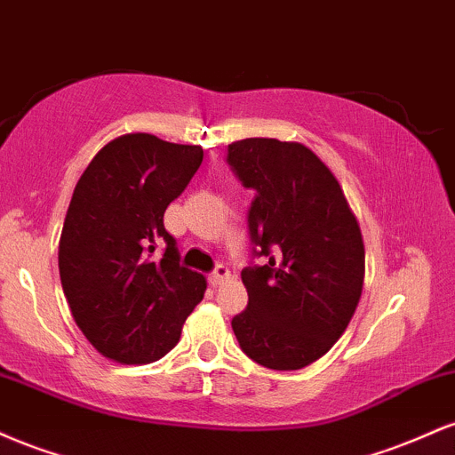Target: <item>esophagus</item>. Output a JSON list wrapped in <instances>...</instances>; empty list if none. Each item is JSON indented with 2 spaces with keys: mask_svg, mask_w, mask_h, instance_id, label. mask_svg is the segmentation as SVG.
<instances>
[{
  "mask_svg": "<svg viewBox=\"0 0 455 455\" xmlns=\"http://www.w3.org/2000/svg\"><path fill=\"white\" fill-rule=\"evenodd\" d=\"M228 275H231V274H228V269L224 267V265H218V267L210 274V284L212 286H220L222 282L228 278Z\"/></svg>",
  "mask_w": 455,
  "mask_h": 455,
  "instance_id": "1",
  "label": "esophagus"
}]
</instances>
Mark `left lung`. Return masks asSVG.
I'll return each instance as SVG.
<instances>
[{
  "mask_svg": "<svg viewBox=\"0 0 455 455\" xmlns=\"http://www.w3.org/2000/svg\"><path fill=\"white\" fill-rule=\"evenodd\" d=\"M227 162L254 190V257L242 271L248 307L233 316L239 347L271 370H299L342 336L363 289L362 231L340 184L312 149L278 139L228 145Z\"/></svg>",
  "mask_w": 455,
  "mask_h": 455,
  "instance_id": "8db88e82",
  "label": "left lung"
}]
</instances>
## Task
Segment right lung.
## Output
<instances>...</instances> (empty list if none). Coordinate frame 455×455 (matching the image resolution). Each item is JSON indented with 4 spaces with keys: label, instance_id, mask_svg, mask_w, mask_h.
Returning a JSON list of instances; mask_svg holds the SVG:
<instances>
[{
    "label": "right lung",
    "instance_id": "add662e5",
    "mask_svg": "<svg viewBox=\"0 0 455 455\" xmlns=\"http://www.w3.org/2000/svg\"><path fill=\"white\" fill-rule=\"evenodd\" d=\"M203 162L201 145L124 134L93 156L68 207L60 278L83 336L117 363H149L180 342L205 275L180 265L164 212ZM165 243L160 261L151 259Z\"/></svg>",
    "mask_w": 455,
    "mask_h": 455
}]
</instances>
